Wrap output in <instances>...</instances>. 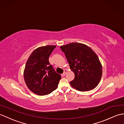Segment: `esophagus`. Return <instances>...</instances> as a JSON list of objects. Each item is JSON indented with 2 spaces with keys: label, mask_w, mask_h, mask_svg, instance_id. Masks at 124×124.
Returning <instances> with one entry per match:
<instances>
[{
  "label": "esophagus",
  "mask_w": 124,
  "mask_h": 124,
  "mask_svg": "<svg viewBox=\"0 0 124 124\" xmlns=\"http://www.w3.org/2000/svg\"><path fill=\"white\" fill-rule=\"evenodd\" d=\"M66 72H67V70H66V69H65V70H64V73H63L62 74V77L65 76V75H66Z\"/></svg>",
  "instance_id": "1"
}]
</instances>
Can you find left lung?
Here are the masks:
<instances>
[{"mask_svg":"<svg viewBox=\"0 0 124 124\" xmlns=\"http://www.w3.org/2000/svg\"><path fill=\"white\" fill-rule=\"evenodd\" d=\"M75 78L71 86L79 91L94 89L102 76V66L97 55L87 45L72 43L60 46Z\"/></svg>","mask_w":124,"mask_h":124,"instance_id":"obj_1","label":"left lung"}]
</instances>
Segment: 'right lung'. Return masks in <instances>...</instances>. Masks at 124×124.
<instances>
[{"label":"right lung","instance_id":"1","mask_svg":"<svg viewBox=\"0 0 124 124\" xmlns=\"http://www.w3.org/2000/svg\"><path fill=\"white\" fill-rule=\"evenodd\" d=\"M56 46L39 47L30 55L23 72L24 79L28 88L38 95H46L55 90L61 76L54 70L49 57Z\"/></svg>","mask_w":124,"mask_h":124}]
</instances>
